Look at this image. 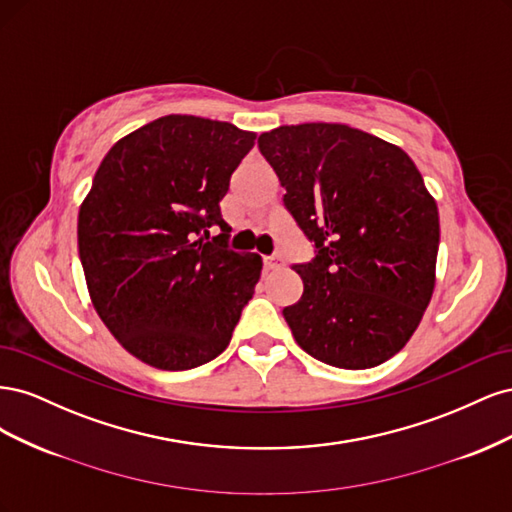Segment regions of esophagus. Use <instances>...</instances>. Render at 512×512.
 Listing matches in <instances>:
<instances>
[{"instance_id": "obj_1", "label": "esophagus", "mask_w": 512, "mask_h": 512, "mask_svg": "<svg viewBox=\"0 0 512 512\" xmlns=\"http://www.w3.org/2000/svg\"><path fill=\"white\" fill-rule=\"evenodd\" d=\"M262 265H265L267 271H273V269H280L284 265V258L282 256H265L262 258Z\"/></svg>"}]
</instances>
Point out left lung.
<instances>
[{"label":"left lung","instance_id":"obj_1","mask_svg":"<svg viewBox=\"0 0 512 512\" xmlns=\"http://www.w3.org/2000/svg\"><path fill=\"white\" fill-rule=\"evenodd\" d=\"M284 205L316 245L294 265L301 299L284 307L314 359L367 369L416 331L436 286L438 205L408 153L344 123H299L260 134Z\"/></svg>","mask_w":512,"mask_h":512}]
</instances>
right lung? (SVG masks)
<instances>
[{"instance_id":"obj_1","label":"right lung","mask_w":512,"mask_h":512,"mask_svg":"<svg viewBox=\"0 0 512 512\" xmlns=\"http://www.w3.org/2000/svg\"><path fill=\"white\" fill-rule=\"evenodd\" d=\"M256 132L166 115L108 149L79 209L91 303L138 361L183 371L226 350L262 258L226 250L220 200ZM223 232L207 242L208 228Z\"/></svg>"}]
</instances>
